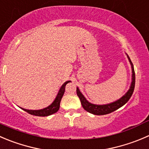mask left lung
Returning <instances> with one entry per match:
<instances>
[{"label": "left lung", "instance_id": "1", "mask_svg": "<svg viewBox=\"0 0 149 149\" xmlns=\"http://www.w3.org/2000/svg\"><path fill=\"white\" fill-rule=\"evenodd\" d=\"M127 54V57L128 60H129L130 63L131 65V68H132V81H131L130 86V89H128L127 92L122 97L119 99H118L117 100L114 101V102H112L111 103L108 104H104V105H97V104H93L91 103L90 102L87 100L86 99L84 96L83 95V94L81 92V91L79 90V87H76V92H77V95L79 96V99H80L81 102L82 107L84 108V109L85 111H86L89 113H92V114L95 115H105L108 114V113H111V112H113L116 110L119 109V108H121L122 106H123L124 105L127 103L128 102L130 99L131 96H132V93L134 92V89H135V70H134V67L133 64L131 62L130 58L129 56Z\"/></svg>", "mask_w": 149, "mask_h": 149}]
</instances>
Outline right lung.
<instances>
[{
  "label": "right lung",
  "mask_w": 149,
  "mask_h": 149,
  "mask_svg": "<svg viewBox=\"0 0 149 149\" xmlns=\"http://www.w3.org/2000/svg\"><path fill=\"white\" fill-rule=\"evenodd\" d=\"M69 82H70V81H65L63 85H62L61 87L59 89L58 93H57L55 99L54 100V101H53V102H52V104H50L49 106L40 110H28L23 108H21L22 110H24V111H26V112H27L28 113H30V114L38 116H49V115L53 114V113H55L56 112L58 111L59 108H60V101H61L62 97H63V95H64L65 90V86L68 83H69Z\"/></svg>",
  "instance_id": "obj_1"
}]
</instances>
